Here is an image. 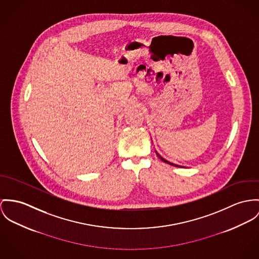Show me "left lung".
Here are the masks:
<instances>
[{
    "instance_id": "8db88e82",
    "label": "left lung",
    "mask_w": 259,
    "mask_h": 259,
    "mask_svg": "<svg viewBox=\"0 0 259 259\" xmlns=\"http://www.w3.org/2000/svg\"><path fill=\"white\" fill-rule=\"evenodd\" d=\"M156 154H157V156L159 157V159H161L162 161H164L165 163H168V164H170V165H174V166H177V167H182L181 165H179V164H176V163H172V162H170V161H168V160H166V159H163L162 157H160V156H159V153H157V151H156Z\"/></svg>"
}]
</instances>
